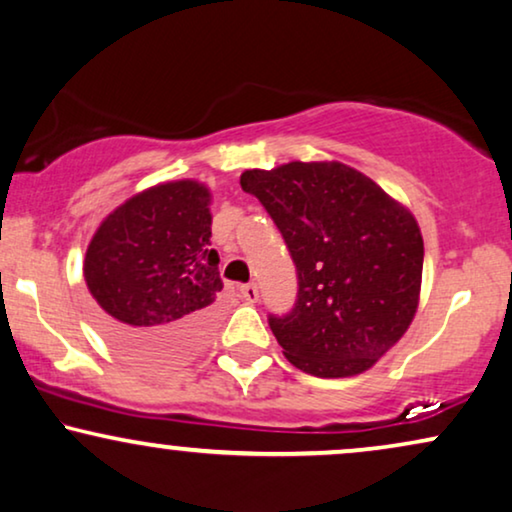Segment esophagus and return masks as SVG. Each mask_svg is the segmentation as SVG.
Instances as JSON below:
<instances>
[{
  "label": "esophagus",
  "mask_w": 512,
  "mask_h": 512,
  "mask_svg": "<svg viewBox=\"0 0 512 512\" xmlns=\"http://www.w3.org/2000/svg\"><path fill=\"white\" fill-rule=\"evenodd\" d=\"M240 291H242V298L247 300V303H256V300H258V286L254 282L242 284Z\"/></svg>",
  "instance_id": "34e87169"
}]
</instances>
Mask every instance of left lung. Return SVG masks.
<instances>
[{
	"mask_svg": "<svg viewBox=\"0 0 512 512\" xmlns=\"http://www.w3.org/2000/svg\"><path fill=\"white\" fill-rule=\"evenodd\" d=\"M240 184L275 221L296 265L291 312L268 314L286 359L314 377L368 370L417 312L424 242L415 216L342 163L247 170Z\"/></svg>",
	"mask_w": 512,
	"mask_h": 512,
	"instance_id": "8db88e82",
	"label": "left lung"
}]
</instances>
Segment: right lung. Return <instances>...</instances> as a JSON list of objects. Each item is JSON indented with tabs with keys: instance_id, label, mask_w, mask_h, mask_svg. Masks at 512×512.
Returning <instances> with one entry per match:
<instances>
[{
	"instance_id": "1",
	"label": "right lung",
	"mask_w": 512,
	"mask_h": 512,
	"mask_svg": "<svg viewBox=\"0 0 512 512\" xmlns=\"http://www.w3.org/2000/svg\"><path fill=\"white\" fill-rule=\"evenodd\" d=\"M209 237V191L191 179L137 193L102 221L83 277L118 352L172 366L202 347L223 289Z\"/></svg>"
}]
</instances>
